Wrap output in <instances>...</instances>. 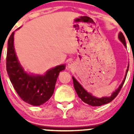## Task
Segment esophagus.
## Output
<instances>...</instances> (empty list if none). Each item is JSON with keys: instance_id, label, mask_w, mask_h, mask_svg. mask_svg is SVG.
I'll list each match as a JSON object with an SVG mask.
<instances>
[{"instance_id": "34e87169", "label": "esophagus", "mask_w": 134, "mask_h": 134, "mask_svg": "<svg viewBox=\"0 0 134 134\" xmlns=\"http://www.w3.org/2000/svg\"><path fill=\"white\" fill-rule=\"evenodd\" d=\"M74 66V63L73 62H69V63H68V67L69 68H72Z\"/></svg>"}]
</instances>
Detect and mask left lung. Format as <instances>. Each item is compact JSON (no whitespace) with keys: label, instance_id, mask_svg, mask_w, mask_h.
Here are the masks:
<instances>
[{"label":"left lung","instance_id":"obj_1","mask_svg":"<svg viewBox=\"0 0 134 134\" xmlns=\"http://www.w3.org/2000/svg\"><path fill=\"white\" fill-rule=\"evenodd\" d=\"M119 39L120 40V41L123 43V44L126 47V43H125V37H124V34L120 32L119 34ZM128 68L129 66L127 67V69L126 70V75H125V78H124V80H123L121 85L119 86V88L116 90L115 92H113V94H111V97H102V98H97L95 97H93V95L90 93H87L86 91L83 88V87L80 85V83H79V82L76 80L74 77H72L73 80V83H74V88H75V91L77 93L78 96L81 99V100L85 102V103L88 104V105H91V106H101L103 105H105V104H107L110 103L111 101L113 100L115 98L118 96V94H119V91H121V88H122L123 85L124 84V82H125V79H126V76H127V72H128Z\"/></svg>","mask_w":134,"mask_h":134}]
</instances>
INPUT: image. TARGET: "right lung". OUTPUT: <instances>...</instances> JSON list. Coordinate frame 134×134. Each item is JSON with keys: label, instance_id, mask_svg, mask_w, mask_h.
Here are the masks:
<instances>
[{"label": "right lung", "instance_id": "1", "mask_svg": "<svg viewBox=\"0 0 134 134\" xmlns=\"http://www.w3.org/2000/svg\"><path fill=\"white\" fill-rule=\"evenodd\" d=\"M14 34L8 40L7 71L14 88L25 102L39 106L48 101L54 93L59 73L65 65L58 66L48 70L44 76L30 75L24 72L19 62L14 48Z\"/></svg>", "mask_w": 134, "mask_h": 134}]
</instances>
